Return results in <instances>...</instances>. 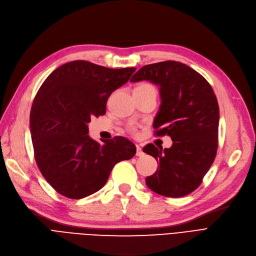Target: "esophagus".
Listing matches in <instances>:
<instances>
[{
    "label": "esophagus",
    "mask_w": 256,
    "mask_h": 256,
    "mask_svg": "<svg viewBox=\"0 0 256 256\" xmlns=\"http://www.w3.org/2000/svg\"><path fill=\"white\" fill-rule=\"evenodd\" d=\"M144 156V152H142V147H140V145H136V156Z\"/></svg>",
    "instance_id": "esophagus-1"
}]
</instances>
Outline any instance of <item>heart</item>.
Returning a JSON list of instances; mask_svg holds the SVG:
<instances>
[{"mask_svg":"<svg viewBox=\"0 0 256 256\" xmlns=\"http://www.w3.org/2000/svg\"><path fill=\"white\" fill-rule=\"evenodd\" d=\"M138 88H153V87L150 86V85H148V84H142V85H140Z\"/></svg>","mask_w":256,"mask_h":256,"instance_id":"heart-1","label":"heart"}]
</instances>
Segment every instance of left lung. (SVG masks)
I'll return each mask as SVG.
<instances>
[{
    "label": "left lung",
    "mask_w": 256,
    "mask_h": 256,
    "mask_svg": "<svg viewBox=\"0 0 256 256\" xmlns=\"http://www.w3.org/2000/svg\"><path fill=\"white\" fill-rule=\"evenodd\" d=\"M149 80L160 87V106L153 122L156 136H169L170 148L148 144L142 151L158 162L148 188L167 198L196 190L216 158L220 108L206 78L189 66L165 60L142 67L130 82Z\"/></svg>",
    "instance_id": "left-lung-1"
}]
</instances>
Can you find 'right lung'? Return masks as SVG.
I'll return each mask as SVG.
<instances>
[{
    "instance_id": "obj_1",
    "label": "right lung",
    "mask_w": 256,
    "mask_h": 256,
    "mask_svg": "<svg viewBox=\"0 0 256 256\" xmlns=\"http://www.w3.org/2000/svg\"><path fill=\"white\" fill-rule=\"evenodd\" d=\"M136 69L72 60L51 72L38 89L30 111L34 158L45 180L62 196H91L104 187L116 162L134 156V142L116 136L102 145L88 136V124L106 114L108 98Z\"/></svg>"
}]
</instances>
